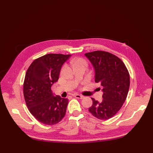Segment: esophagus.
<instances>
[{"label":"esophagus","instance_id":"esophagus-1","mask_svg":"<svg viewBox=\"0 0 153 153\" xmlns=\"http://www.w3.org/2000/svg\"><path fill=\"white\" fill-rule=\"evenodd\" d=\"M74 97H76V98H77V99H83L84 97V96H82V95H79V94H76L75 95H74Z\"/></svg>","mask_w":153,"mask_h":153}]
</instances>
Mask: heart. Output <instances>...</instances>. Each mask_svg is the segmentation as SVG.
I'll return each instance as SVG.
<instances>
[{
  "label": "heart",
  "mask_w": 153,
  "mask_h": 153,
  "mask_svg": "<svg viewBox=\"0 0 153 153\" xmlns=\"http://www.w3.org/2000/svg\"><path fill=\"white\" fill-rule=\"evenodd\" d=\"M81 63L85 64V61L84 59H81V58H77V59H74V61H72V64H73L74 66H76V65H77V64H81Z\"/></svg>",
  "instance_id": "obj_1"
}]
</instances>
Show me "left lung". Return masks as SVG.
I'll return each instance as SVG.
<instances>
[{
  "instance_id": "1",
  "label": "left lung",
  "mask_w": 153,
  "mask_h": 153,
  "mask_svg": "<svg viewBox=\"0 0 153 153\" xmlns=\"http://www.w3.org/2000/svg\"><path fill=\"white\" fill-rule=\"evenodd\" d=\"M92 64L95 82L102 86V100L94 98L90 113L100 120L114 116L124 103L130 87V75L123 61L115 55L103 51L85 54Z\"/></svg>"
}]
</instances>
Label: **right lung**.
<instances>
[{
  "instance_id": "1",
  "label": "right lung",
  "mask_w": 153,
  "mask_h": 153,
  "mask_svg": "<svg viewBox=\"0 0 153 153\" xmlns=\"http://www.w3.org/2000/svg\"><path fill=\"white\" fill-rule=\"evenodd\" d=\"M71 54H48L29 66L23 83L27 106L34 117L43 124L59 123L66 114L68 99L54 95L51 88L58 81L63 64Z\"/></svg>"
}]
</instances>
